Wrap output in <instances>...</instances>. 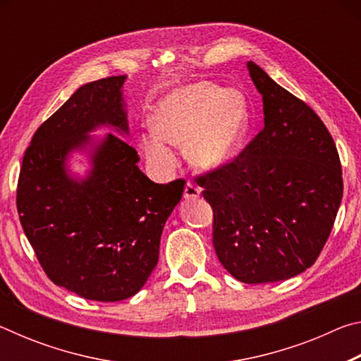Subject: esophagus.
I'll use <instances>...</instances> for the list:
<instances>
[{
  "instance_id": "obj_1",
  "label": "esophagus",
  "mask_w": 361,
  "mask_h": 361,
  "mask_svg": "<svg viewBox=\"0 0 361 361\" xmlns=\"http://www.w3.org/2000/svg\"><path fill=\"white\" fill-rule=\"evenodd\" d=\"M200 194H202V188L195 185L192 181H188L186 186H185V199L186 200H194L200 197Z\"/></svg>"
}]
</instances>
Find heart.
Wrapping results in <instances>:
<instances>
[{
    "mask_svg": "<svg viewBox=\"0 0 361 361\" xmlns=\"http://www.w3.org/2000/svg\"><path fill=\"white\" fill-rule=\"evenodd\" d=\"M247 100L239 90L210 82L181 85L157 103L152 127L142 135L143 152L159 172L176 164L173 146L186 148L195 167L215 172L234 161L248 130Z\"/></svg>",
    "mask_w": 361,
    "mask_h": 361,
    "instance_id": "heart-1",
    "label": "heart"
}]
</instances>
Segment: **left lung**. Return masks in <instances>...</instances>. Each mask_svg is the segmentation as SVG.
I'll return each instance as SVG.
<instances>
[{"label": "left lung", "mask_w": 361, "mask_h": 361, "mask_svg": "<svg viewBox=\"0 0 361 361\" xmlns=\"http://www.w3.org/2000/svg\"><path fill=\"white\" fill-rule=\"evenodd\" d=\"M264 129L234 162L197 180L213 247L243 283L288 280L319 258L342 200L338 149L322 119L255 62Z\"/></svg>", "instance_id": "8db88e82"}]
</instances>
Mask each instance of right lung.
<instances>
[{
  "mask_svg": "<svg viewBox=\"0 0 361 361\" xmlns=\"http://www.w3.org/2000/svg\"><path fill=\"white\" fill-rule=\"evenodd\" d=\"M126 81L113 76L81 85L36 130L17 186L23 232L47 277L102 302L143 288L185 191L183 180L157 185L138 169L140 156L126 142ZM100 128L112 133L92 135ZM75 160L86 167L84 176L72 169Z\"/></svg>",
  "mask_w": 361,
  "mask_h": 361,
  "instance_id": "obj_1",
  "label": "right lung"
}]
</instances>
